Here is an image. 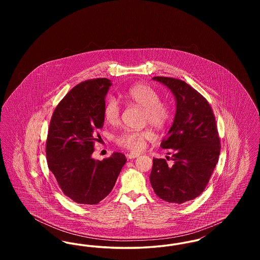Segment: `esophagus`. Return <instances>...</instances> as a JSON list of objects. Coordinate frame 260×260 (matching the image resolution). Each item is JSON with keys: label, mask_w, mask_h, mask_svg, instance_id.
Segmentation results:
<instances>
[{"label": "esophagus", "mask_w": 260, "mask_h": 260, "mask_svg": "<svg viewBox=\"0 0 260 260\" xmlns=\"http://www.w3.org/2000/svg\"><path fill=\"white\" fill-rule=\"evenodd\" d=\"M139 155H140V154L136 153V152H131V153H128V154L126 155V157H127V159L132 160V159H136L137 157H139Z\"/></svg>", "instance_id": "obj_1"}]
</instances>
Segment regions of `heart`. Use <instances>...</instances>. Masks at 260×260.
I'll use <instances>...</instances> for the list:
<instances>
[{"mask_svg": "<svg viewBox=\"0 0 260 260\" xmlns=\"http://www.w3.org/2000/svg\"><path fill=\"white\" fill-rule=\"evenodd\" d=\"M122 95L127 102L143 108V124H149L157 129H162L170 124L173 118V107L169 102L161 101L160 93L154 87L144 83H137L126 88ZM103 117L108 124H117L120 121L121 105L114 96L106 99L103 106ZM152 137L153 134L149 129L125 128L114 136V141L122 148L140 151Z\"/></svg>", "mask_w": 260, "mask_h": 260, "instance_id": "1", "label": "heart"}]
</instances>
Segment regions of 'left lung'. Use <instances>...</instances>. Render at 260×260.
Here are the masks:
<instances>
[{"instance_id":"8db88e82","label":"left lung","mask_w":260,"mask_h":260,"mask_svg":"<svg viewBox=\"0 0 260 260\" xmlns=\"http://www.w3.org/2000/svg\"><path fill=\"white\" fill-rule=\"evenodd\" d=\"M153 80L172 90L176 112L161 143L172 153L173 162L154 159L150 182L159 198L183 204L202 194L218 161L221 145L215 117L208 100L184 81L170 77Z\"/></svg>"}]
</instances>
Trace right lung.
Returning <instances> with one entry per match:
<instances>
[{
	"label": "right lung",
	"instance_id": "add662e5",
	"mask_svg": "<svg viewBox=\"0 0 260 260\" xmlns=\"http://www.w3.org/2000/svg\"><path fill=\"white\" fill-rule=\"evenodd\" d=\"M111 85L106 78L77 85L58 103L50 120L48 166L62 192L77 204L95 205L109 195L126 161L119 152L102 161L91 158Z\"/></svg>",
	"mask_w": 260,
	"mask_h": 260
}]
</instances>
